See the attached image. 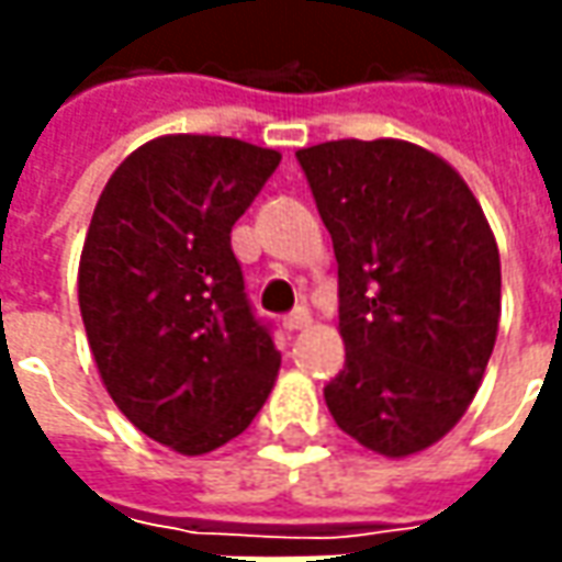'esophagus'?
Listing matches in <instances>:
<instances>
[{"instance_id": "obj_1", "label": "esophagus", "mask_w": 562, "mask_h": 562, "mask_svg": "<svg viewBox=\"0 0 562 562\" xmlns=\"http://www.w3.org/2000/svg\"><path fill=\"white\" fill-rule=\"evenodd\" d=\"M310 322H313L310 310H296V313H291L288 318H284V328H288V331H303Z\"/></svg>"}]
</instances>
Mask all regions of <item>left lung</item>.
Returning a JSON list of instances; mask_svg holds the SVG:
<instances>
[{"instance_id":"left-lung-1","label":"left lung","mask_w":562,"mask_h":562,"mask_svg":"<svg viewBox=\"0 0 562 562\" xmlns=\"http://www.w3.org/2000/svg\"><path fill=\"white\" fill-rule=\"evenodd\" d=\"M335 240L344 372L337 428L403 460L438 443L475 397L501 325V252L460 171L409 140L296 149Z\"/></svg>"}]
</instances>
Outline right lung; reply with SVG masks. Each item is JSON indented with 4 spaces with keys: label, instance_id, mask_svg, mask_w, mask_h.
<instances>
[{
    "label": "right lung",
    "instance_id": "obj_1",
    "mask_svg": "<svg viewBox=\"0 0 562 562\" xmlns=\"http://www.w3.org/2000/svg\"><path fill=\"white\" fill-rule=\"evenodd\" d=\"M281 162L234 137L165 134L102 187L77 266L99 378L146 438L203 457L244 435L281 369L231 227Z\"/></svg>",
    "mask_w": 562,
    "mask_h": 562
}]
</instances>
